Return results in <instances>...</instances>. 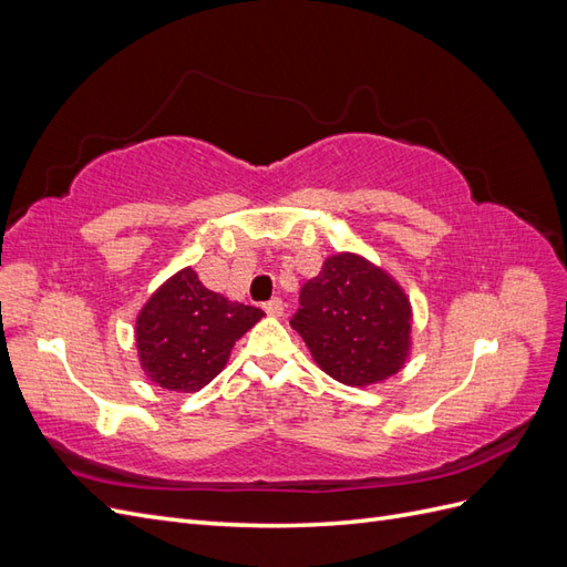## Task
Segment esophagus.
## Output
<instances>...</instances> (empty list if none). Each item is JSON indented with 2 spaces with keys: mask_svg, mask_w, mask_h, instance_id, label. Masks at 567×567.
<instances>
[{
  "mask_svg": "<svg viewBox=\"0 0 567 567\" xmlns=\"http://www.w3.org/2000/svg\"><path fill=\"white\" fill-rule=\"evenodd\" d=\"M265 312L269 317H281L284 315V302L279 298H271L269 302H265Z\"/></svg>",
  "mask_w": 567,
  "mask_h": 567,
  "instance_id": "1",
  "label": "esophagus"
}]
</instances>
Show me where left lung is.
Instances as JSON below:
<instances>
[{"instance_id": "8db88e82", "label": "left lung", "mask_w": 567, "mask_h": 567, "mask_svg": "<svg viewBox=\"0 0 567 567\" xmlns=\"http://www.w3.org/2000/svg\"><path fill=\"white\" fill-rule=\"evenodd\" d=\"M290 326L323 373L342 385L369 388L404 369L414 312L392 274L359 252H336L302 286Z\"/></svg>"}]
</instances>
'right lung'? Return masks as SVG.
<instances>
[{"label":"right lung","instance_id":"obj_1","mask_svg":"<svg viewBox=\"0 0 567 567\" xmlns=\"http://www.w3.org/2000/svg\"><path fill=\"white\" fill-rule=\"evenodd\" d=\"M265 317L208 290L194 267L173 274L136 315L140 364L163 390L198 392L227 367L234 342Z\"/></svg>","mask_w":567,"mask_h":567}]
</instances>
